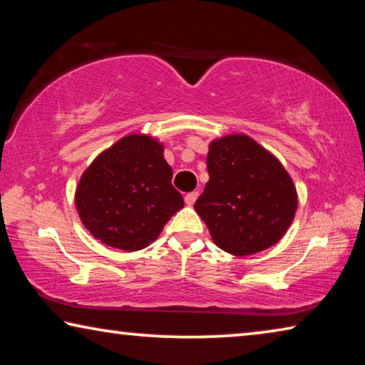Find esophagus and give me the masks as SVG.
Instances as JSON below:
<instances>
[{
	"label": "esophagus",
	"mask_w": 365,
	"mask_h": 365,
	"mask_svg": "<svg viewBox=\"0 0 365 365\" xmlns=\"http://www.w3.org/2000/svg\"><path fill=\"white\" fill-rule=\"evenodd\" d=\"M196 200H197V191H191V193L185 195V205L187 206H193Z\"/></svg>",
	"instance_id": "esophagus-1"
}]
</instances>
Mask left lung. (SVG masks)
I'll use <instances>...</instances> for the list:
<instances>
[{"mask_svg":"<svg viewBox=\"0 0 365 365\" xmlns=\"http://www.w3.org/2000/svg\"><path fill=\"white\" fill-rule=\"evenodd\" d=\"M209 182L195 202L212 242L233 256L279 243L292 225L298 193L274 154L245 133L209 143Z\"/></svg>","mask_w":365,"mask_h":365,"instance_id":"left-lung-1","label":"left lung"}]
</instances>
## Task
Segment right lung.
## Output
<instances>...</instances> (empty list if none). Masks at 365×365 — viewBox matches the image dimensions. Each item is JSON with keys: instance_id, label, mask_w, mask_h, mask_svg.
Instances as JSON below:
<instances>
[{"instance_id": "1", "label": "right lung", "mask_w": 365, "mask_h": 365, "mask_svg": "<svg viewBox=\"0 0 365 365\" xmlns=\"http://www.w3.org/2000/svg\"><path fill=\"white\" fill-rule=\"evenodd\" d=\"M170 180L164 145L145 133L125 135L98 154L80 177L78 217L103 245L128 252L143 250L183 207Z\"/></svg>"}]
</instances>
